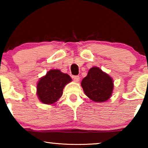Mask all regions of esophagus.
Here are the masks:
<instances>
[{
	"instance_id": "1",
	"label": "esophagus",
	"mask_w": 148,
	"mask_h": 148,
	"mask_svg": "<svg viewBox=\"0 0 148 148\" xmlns=\"http://www.w3.org/2000/svg\"><path fill=\"white\" fill-rule=\"evenodd\" d=\"M73 79L74 82H79V79H80L79 76H78V75L73 76Z\"/></svg>"
}]
</instances>
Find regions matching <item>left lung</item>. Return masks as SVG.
I'll return each mask as SVG.
<instances>
[{
	"label": "left lung",
	"mask_w": 148,
	"mask_h": 148,
	"mask_svg": "<svg viewBox=\"0 0 148 148\" xmlns=\"http://www.w3.org/2000/svg\"><path fill=\"white\" fill-rule=\"evenodd\" d=\"M81 85L86 96L96 102L108 100L112 96L114 88L112 79L97 66L89 70Z\"/></svg>",
	"instance_id": "8db88e82"
}]
</instances>
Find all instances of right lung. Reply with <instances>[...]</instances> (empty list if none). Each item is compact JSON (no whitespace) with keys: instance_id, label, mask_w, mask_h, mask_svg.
Listing matches in <instances>:
<instances>
[{"instance_id":"add662e5","label":"right lung","mask_w":148,"mask_h":148,"mask_svg":"<svg viewBox=\"0 0 148 148\" xmlns=\"http://www.w3.org/2000/svg\"><path fill=\"white\" fill-rule=\"evenodd\" d=\"M71 81L68 74L60 70H50L38 83L36 94L38 98L44 104H54L62 96L64 86Z\"/></svg>"}]
</instances>
